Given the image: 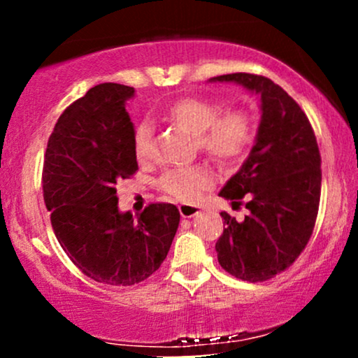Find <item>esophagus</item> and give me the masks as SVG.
Segmentation results:
<instances>
[{
  "label": "esophagus",
  "mask_w": 358,
  "mask_h": 358,
  "mask_svg": "<svg viewBox=\"0 0 358 358\" xmlns=\"http://www.w3.org/2000/svg\"><path fill=\"white\" fill-rule=\"evenodd\" d=\"M200 213V208L195 207V205H180V215L183 217V219H192V217L199 215Z\"/></svg>",
  "instance_id": "obj_1"
}]
</instances>
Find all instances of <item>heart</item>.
<instances>
[{
	"instance_id": "b5f03b06",
	"label": "heart",
	"mask_w": 358,
	"mask_h": 358,
	"mask_svg": "<svg viewBox=\"0 0 358 358\" xmlns=\"http://www.w3.org/2000/svg\"><path fill=\"white\" fill-rule=\"evenodd\" d=\"M165 119L195 136L196 145L222 165L239 162L249 151L256 136V122L248 110L231 109L222 113V104L203 97H182L171 102ZM153 131L141 122L134 131L133 150L138 162H146L153 150ZM212 185V173L207 166L195 165L175 168L159 180L162 190L180 202H195L200 192Z\"/></svg>"
}]
</instances>
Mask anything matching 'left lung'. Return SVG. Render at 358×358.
Segmentation results:
<instances>
[{"instance_id":"1","label":"left lung","mask_w":358,"mask_h":358,"mask_svg":"<svg viewBox=\"0 0 358 358\" xmlns=\"http://www.w3.org/2000/svg\"><path fill=\"white\" fill-rule=\"evenodd\" d=\"M210 82H236L261 97V122L252 150L219 195L249 213L227 212L215 244L219 264L242 281H268L289 268L306 248L318 215L322 158L313 127L298 102L268 77L227 73Z\"/></svg>"}]
</instances>
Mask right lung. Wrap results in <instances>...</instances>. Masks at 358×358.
<instances>
[{
    "label": "right lung",
    "instance_id": "obj_1",
    "mask_svg": "<svg viewBox=\"0 0 358 358\" xmlns=\"http://www.w3.org/2000/svg\"><path fill=\"white\" fill-rule=\"evenodd\" d=\"M127 85L106 82L57 121L43 163V200L57 241L85 276L109 286L145 281L165 261L180 224L173 203L119 212L116 183L136 173Z\"/></svg>",
    "mask_w": 358,
    "mask_h": 358
}]
</instances>
